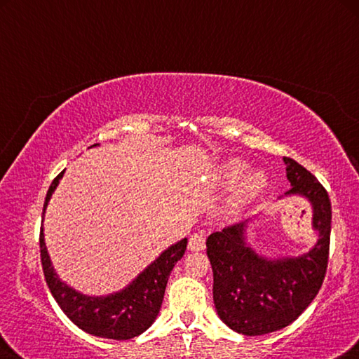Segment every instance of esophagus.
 <instances>
[{"instance_id":"esophagus-1","label":"esophagus","mask_w":359,"mask_h":359,"mask_svg":"<svg viewBox=\"0 0 359 359\" xmlns=\"http://www.w3.org/2000/svg\"><path fill=\"white\" fill-rule=\"evenodd\" d=\"M206 248V238L201 233H195V235L190 236L189 240V249L193 252H198V251H203V249Z\"/></svg>"}]
</instances>
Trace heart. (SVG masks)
I'll return each mask as SVG.
<instances>
[{"mask_svg": "<svg viewBox=\"0 0 359 359\" xmlns=\"http://www.w3.org/2000/svg\"><path fill=\"white\" fill-rule=\"evenodd\" d=\"M246 163L241 161V159L231 158L229 161H225L220 166V175L225 182H235L241 177V175L246 172ZM265 187V175L260 172V170H254V172H249L246 177L241 180V184L236 187V190L233 191L230 198L229 209L231 212H238L241 208L246 206V204L255 198V195Z\"/></svg>", "mask_w": 359, "mask_h": 359, "instance_id": "heart-1", "label": "heart"}]
</instances>
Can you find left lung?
<instances>
[{"label":"left lung","instance_id":"obj_1","mask_svg":"<svg viewBox=\"0 0 359 359\" xmlns=\"http://www.w3.org/2000/svg\"><path fill=\"white\" fill-rule=\"evenodd\" d=\"M291 190L311 203L318 241L299 257L270 260L246 244V222L215 231L206 240L214 273V305L226 326L243 335H264L286 327L316 297L327 270L331 200L310 170L284 158Z\"/></svg>","mask_w":359,"mask_h":359}]
</instances>
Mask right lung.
I'll return each mask as SVG.
<instances>
[{"label":"right lung","instance_id":"obj_1","mask_svg":"<svg viewBox=\"0 0 359 359\" xmlns=\"http://www.w3.org/2000/svg\"><path fill=\"white\" fill-rule=\"evenodd\" d=\"M64 172L65 170H62L49 187L46 200H44L43 217L50 196ZM185 249L187 238L161 252V255L123 291L105 295V297H89L67 286L55 275L46 243H44L43 226L39 231V252H41L44 278L55 302L68 316V320L75 323L84 332L113 340L134 339L135 335H140L151 326L161 309L168 278L174 265L185 254Z\"/></svg>","mask_w":359,"mask_h":359}]
</instances>
